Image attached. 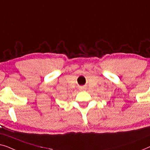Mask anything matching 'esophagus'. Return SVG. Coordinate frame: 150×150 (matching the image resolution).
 <instances>
[{
  "label": "esophagus",
  "mask_w": 150,
  "mask_h": 150,
  "mask_svg": "<svg viewBox=\"0 0 150 150\" xmlns=\"http://www.w3.org/2000/svg\"><path fill=\"white\" fill-rule=\"evenodd\" d=\"M81 90H86V87H81Z\"/></svg>",
  "instance_id": "obj_1"
}]
</instances>
